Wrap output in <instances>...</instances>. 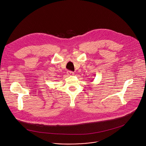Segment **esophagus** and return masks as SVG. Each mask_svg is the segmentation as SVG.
<instances>
[{"instance_id":"obj_1","label":"esophagus","mask_w":146,"mask_h":146,"mask_svg":"<svg viewBox=\"0 0 146 146\" xmlns=\"http://www.w3.org/2000/svg\"><path fill=\"white\" fill-rule=\"evenodd\" d=\"M67 74H68V76H73V75L74 74V72H72V71H68Z\"/></svg>"}]
</instances>
